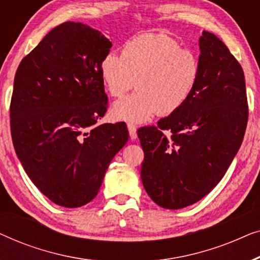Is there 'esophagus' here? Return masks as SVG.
Instances as JSON below:
<instances>
[{
    "mask_svg": "<svg viewBox=\"0 0 260 260\" xmlns=\"http://www.w3.org/2000/svg\"><path fill=\"white\" fill-rule=\"evenodd\" d=\"M127 129H129L130 137L133 138V140H136V138H137V129H136V126H135L133 123H129V124H127Z\"/></svg>",
    "mask_w": 260,
    "mask_h": 260,
    "instance_id": "34e87169",
    "label": "esophagus"
}]
</instances>
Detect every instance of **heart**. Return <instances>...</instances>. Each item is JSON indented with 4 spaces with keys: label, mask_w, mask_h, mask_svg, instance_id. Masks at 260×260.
<instances>
[{
    "label": "heart",
    "mask_w": 260,
    "mask_h": 260,
    "mask_svg": "<svg viewBox=\"0 0 260 260\" xmlns=\"http://www.w3.org/2000/svg\"><path fill=\"white\" fill-rule=\"evenodd\" d=\"M200 76L197 53L165 34L135 37L123 45L122 55L110 52L101 62L103 84L112 97L122 98L137 81L140 91L113 106L117 119L131 123L176 112L194 94Z\"/></svg>",
    "instance_id": "obj_1"
}]
</instances>
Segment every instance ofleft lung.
<instances>
[{
	"instance_id": "8db88e82",
	"label": "left lung",
	"mask_w": 260,
	"mask_h": 260,
	"mask_svg": "<svg viewBox=\"0 0 260 260\" xmlns=\"http://www.w3.org/2000/svg\"><path fill=\"white\" fill-rule=\"evenodd\" d=\"M199 46L201 76L194 94L157 126L137 131L144 151L142 182L163 208L180 209L205 198L225 175L247 125L240 63L209 31L204 30Z\"/></svg>"
}]
</instances>
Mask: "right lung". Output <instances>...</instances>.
Listing matches in <instances>:
<instances>
[{
    "instance_id": "right-lung-1",
    "label": "right lung",
    "mask_w": 260,
    "mask_h": 260,
    "mask_svg": "<svg viewBox=\"0 0 260 260\" xmlns=\"http://www.w3.org/2000/svg\"><path fill=\"white\" fill-rule=\"evenodd\" d=\"M112 44L80 22L53 28L20 62L10 131L24 172L55 205L93 200L129 138L126 124L97 122L108 110L101 62Z\"/></svg>"
}]
</instances>
